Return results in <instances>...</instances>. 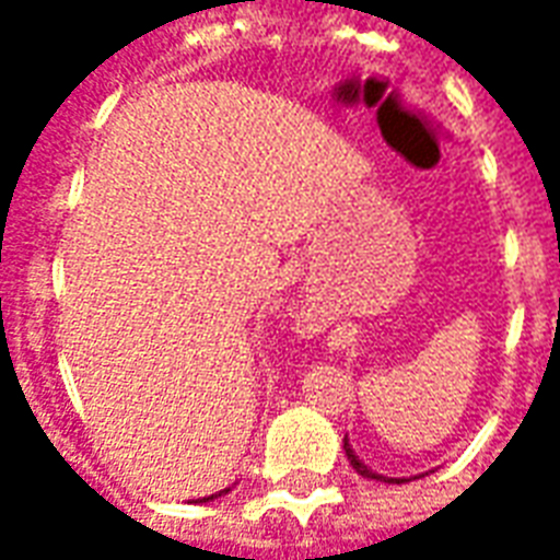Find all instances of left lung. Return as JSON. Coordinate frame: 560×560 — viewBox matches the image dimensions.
<instances>
[{"mask_svg": "<svg viewBox=\"0 0 560 560\" xmlns=\"http://www.w3.org/2000/svg\"><path fill=\"white\" fill-rule=\"evenodd\" d=\"M345 453H348V462L353 465V470L360 474V477H365V480H384V482H405L401 477H384V474H375L372 468H365L363 462H360V456L353 453L351 444H348V434H345Z\"/></svg>", "mask_w": 560, "mask_h": 560, "instance_id": "1", "label": "left lung"}]
</instances>
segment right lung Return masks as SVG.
Masks as SVG:
<instances>
[{
    "mask_svg": "<svg viewBox=\"0 0 560 560\" xmlns=\"http://www.w3.org/2000/svg\"><path fill=\"white\" fill-rule=\"evenodd\" d=\"M231 492V489H224V492H219V494H209V498H203V501H212V498H221V494H228Z\"/></svg>",
    "mask_w": 560,
    "mask_h": 560,
    "instance_id": "right-lung-1",
    "label": "right lung"
}]
</instances>
